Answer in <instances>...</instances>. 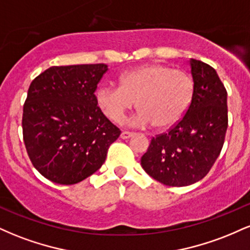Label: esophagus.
<instances>
[{"label":"esophagus","instance_id":"esophagus-1","mask_svg":"<svg viewBox=\"0 0 250 250\" xmlns=\"http://www.w3.org/2000/svg\"><path fill=\"white\" fill-rule=\"evenodd\" d=\"M134 135V133H131V131H127V130H123L121 133V139L125 140V139H129V137H131Z\"/></svg>","mask_w":250,"mask_h":250}]
</instances>
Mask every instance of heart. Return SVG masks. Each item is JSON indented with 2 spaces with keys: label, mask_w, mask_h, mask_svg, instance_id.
I'll list each match as a JSON object with an SVG mask.
<instances>
[{
  "label": "heart",
  "mask_w": 250,
  "mask_h": 250,
  "mask_svg": "<svg viewBox=\"0 0 250 250\" xmlns=\"http://www.w3.org/2000/svg\"><path fill=\"white\" fill-rule=\"evenodd\" d=\"M193 96L190 75L163 64L135 68L120 77V87L103 83L96 90L97 105L111 121L121 122L137 101L141 110L131 122L160 129L176 125L185 116Z\"/></svg>",
  "instance_id": "obj_1"
}]
</instances>
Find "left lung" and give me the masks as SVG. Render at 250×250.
<instances>
[{
  "label": "left lung",
  "mask_w": 250,
  "mask_h": 250,
  "mask_svg": "<svg viewBox=\"0 0 250 250\" xmlns=\"http://www.w3.org/2000/svg\"><path fill=\"white\" fill-rule=\"evenodd\" d=\"M194 96L185 116L167 133L153 137L141 157L146 173L169 187H185L209 173L228 127L227 90L216 70L190 59Z\"/></svg>",
  "instance_id": "1"
}]
</instances>
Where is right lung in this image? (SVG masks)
I'll return each instance as SVG.
<instances>
[{"label": "right lung", "mask_w": 250, "mask_h": 250, "mask_svg": "<svg viewBox=\"0 0 250 250\" xmlns=\"http://www.w3.org/2000/svg\"><path fill=\"white\" fill-rule=\"evenodd\" d=\"M104 63L50 67L33 80L23 105L28 156L42 176L75 185L101 168L121 130L97 105Z\"/></svg>", "instance_id": "add662e5"}]
</instances>
